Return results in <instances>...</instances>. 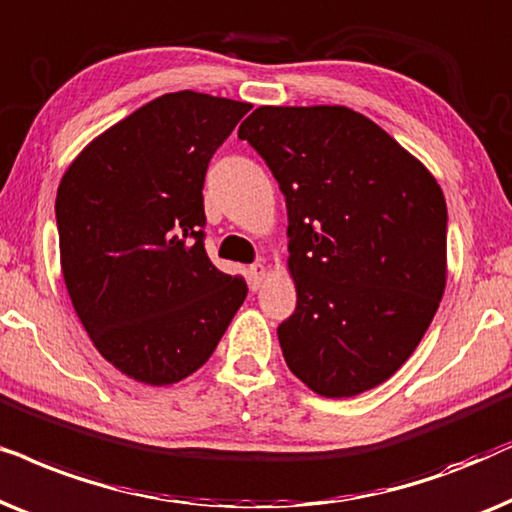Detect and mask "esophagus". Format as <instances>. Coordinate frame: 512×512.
Masks as SVG:
<instances>
[{
    "label": "esophagus",
    "mask_w": 512,
    "mask_h": 512,
    "mask_svg": "<svg viewBox=\"0 0 512 512\" xmlns=\"http://www.w3.org/2000/svg\"><path fill=\"white\" fill-rule=\"evenodd\" d=\"M264 276H267V267H264L262 262L252 264V267H250V288L252 290L260 288L262 281H264Z\"/></svg>",
    "instance_id": "obj_1"
}]
</instances>
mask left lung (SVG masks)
Here are the masks:
<instances>
[{"label":"left lung","instance_id":"left-lung-1","mask_svg":"<svg viewBox=\"0 0 512 512\" xmlns=\"http://www.w3.org/2000/svg\"><path fill=\"white\" fill-rule=\"evenodd\" d=\"M288 208L297 309L278 325L290 372L351 398L403 367L447 283V203L384 128L342 105L257 107L238 128Z\"/></svg>","mask_w":512,"mask_h":512}]
</instances>
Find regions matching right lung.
<instances>
[{
	"mask_svg": "<svg viewBox=\"0 0 512 512\" xmlns=\"http://www.w3.org/2000/svg\"><path fill=\"white\" fill-rule=\"evenodd\" d=\"M252 105L166 93L88 142L56 196L60 267L100 356L168 386L213 356L248 285L203 248V180Z\"/></svg>",
	"mask_w": 512,
	"mask_h": 512,
	"instance_id": "add662e5",
	"label": "right lung"
}]
</instances>
